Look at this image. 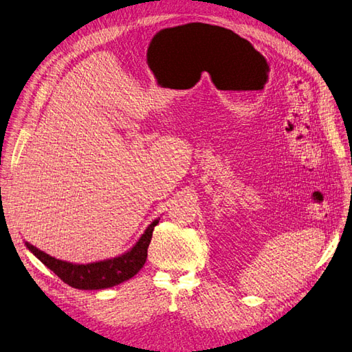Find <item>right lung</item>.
Masks as SVG:
<instances>
[{
  "label": "right lung",
  "mask_w": 352,
  "mask_h": 352,
  "mask_svg": "<svg viewBox=\"0 0 352 352\" xmlns=\"http://www.w3.org/2000/svg\"><path fill=\"white\" fill-rule=\"evenodd\" d=\"M158 222V219L153 220L133 248L126 254L113 259H106V261L91 264H71L67 261H60V259H56L37 250L36 246L30 245L29 242H25V246L49 270L54 271L63 283H67L71 287L80 290H101L113 287V285L132 278L145 265L152 232Z\"/></svg>",
  "instance_id": "1"
}]
</instances>
